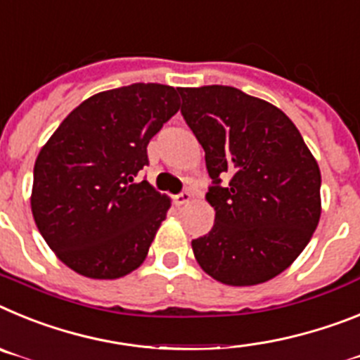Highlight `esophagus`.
Segmentation results:
<instances>
[{
  "label": "esophagus",
  "instance_id": "esophagus-1",
  "mask_svg": "<svg viewBox=\"0 0 360 360\" xmlns=\"http://www.w3.org/2000/svg\"><path fill=\"white\" fill-rule=\"evenodd\" d=\"M174 199H176V205H179V206L181 205H186V202H188L190 199H192V193H190L188 190H183V192L177 193V195Z\"/></svg>",
  "mask_w": 360,
  "mask_h": 360
}]
</instances>
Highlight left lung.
Listing matches in <instances>:
<instances>
[{"instance_id":"8db88e82","label":"left lung","mask_w":360,"mask_h":360,"mask_svg":"<svg viewBox=\"0 0 360 360\" xmlns=\"http://www.w3.org/2000/svg\"><path fill=\"white\" fill-rule=\"evenodd\" d=\"M205 150L215 223L192 240L199 266L230 286L274 279L310 243L321 217V170L290 117L233 86L177 89Z\"/></svg>"}]
</instances>
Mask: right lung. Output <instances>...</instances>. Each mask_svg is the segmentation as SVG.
Returning <instances> with one entry per match:
<instances>
[{"mask_svg":"<svg viewBox=\"0 0 360 360\" xmlns=\"http://www.w3.org/2000/svg\"><path fill=\"white\" fill-rule=\"evenodd\" d=\"M174 86L134 83L70 112L34 165L32 215L56 255L90 279L141 266L170 199L137 174L146 146L179 110Z\"/></svg>","mask_w":360,"mask_h":360,"instance_id":"add662e5","label":"right lung"}]
</instances>
